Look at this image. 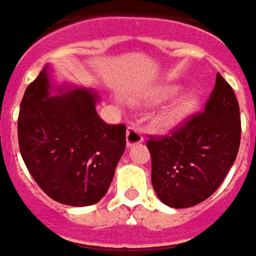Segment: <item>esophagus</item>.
Returning <instances> with one entry per match:
<instances>
[{"instance_id":"34e87169","label":"esophagus","mask_w":256,"mask_h":256,"mask_svg":"<svg viewBox=\"0 0 256 256\" xmlns=\"http://www.w3.org/2000/svg\"><path fill=\"white\" fill-rule=\"evenodd\" d=\"M143 142V135H142V130L135 126H128L126 130V146H135Z\"/></svg>"}]
</instances>
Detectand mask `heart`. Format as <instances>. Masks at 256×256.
Listing matches in <instances>:
<instances>
[{
    "mask_svg": "<svg viewBox=\"0 0 256 256\" xmlns=\"http://www.w3.org/2000/svg\"><path fill=\"white\" fill-rule=\"evenodd\" d=\"M180 92V87L176 84H165L152 88L147 94L146 102L148 104H160L164 100H170L172 96ZM199 96L195 92H188L182 95L177 100H174L170 106H168L160 116V124L166 128L180 126L182 122L188 120L199 106Z\"/></svg>",
    "mask_w": 256,
    "mask_h": 256,
    "instance_id": "1",
    "label": "heart"
}]
</instances>
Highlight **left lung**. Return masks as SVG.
I'll return each instance as SVG.
<instances>
[{"mask_svg":"<svg viewBox=\"0 0 256 256\" xmlns=\"http://www.w3.org/2000/svg\"><path fill=\"white\" fill-rule=\"evenodd\" d=\"M240 110L232 87L221 74L204 105L169 135L148 136L151 182L161 202L192 207L212 196L238 156Z\"/></svg>","mask_w":256,"mask_h":256,"instance_id":"obj_1","label":"left lung"}]
</instances>
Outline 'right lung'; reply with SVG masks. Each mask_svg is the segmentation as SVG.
Listing matches in <instances>:
<instances>
[{
    "label": "right lung",
    "instance_id": "right-lung-1",
    "mask_svg": "<svg viewBox=\"0 0 256 256\" xmlns=\"http://www.w3.org/2000/svg\"><path fill=\"white\" fill-rule=\"evenodd\" d=\"M44 68L26 88L18 120V147L42 191L68 206L98 203L110 187L126 150L124 124H106L98 96L78 88L49 96Z\"/></svg>",
    "mask_w": 256,
    "mask_h": 256
}]
</instances>
